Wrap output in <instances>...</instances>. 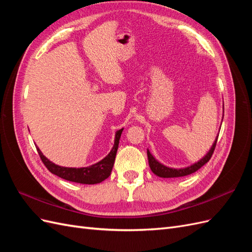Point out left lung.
I'll list each match as a JSON object with an SVG mask.
<instances>
[{"label":"left lung","mask_w":252,"mask_h":252,"mask_svg":"<svg viewBox=\"0 0 252 252\" xmlns=\"http://www.w3.org/2000/svg\"><path fill=\"white\" fill-rule=\"evenodd\" d=\"M217 141H218V136H217L216 141L213 142L209 151L206 154V156H204L200 159L199 162H196L188 167H185V168H179V169L178 168H170V167H167V166L163 165L162 163H159L158 159L150 154V151L147 149L148 163L150 166V169L152 172H154L159 178H180V177H185V175H188V174H191V173L195 172L196 170H199L202 166H204L209 161L212 154H213V151H215Z\"/></svg>","instance_id":"obj_1"}]
</instances>
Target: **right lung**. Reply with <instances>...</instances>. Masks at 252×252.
<instances>
[{
	"label": "right lung",
	"mask_w": 252,
	"mask_h": 252,
	"mask_svg": "<svg viewBox=\"0 0 252 252\" xmlns=\"http://www.w3.org/2000/svg\"><path fill=\"white\" fill-rule=\"evenodd\" d=\"M123 129L124 128H122L116 132L113 147L110 150L109 154L103 159H101L100 162L90 165L88 167L72 168V167H63V166L56 165L55 163L50 162L49 159L42 154V151L40 150L39 147L37 146L35 147L37 152H39V156L42 159V162L44 163L45 166L47 167V169L51 173L70 182L80 183V184L94 185V184H97V183H101L102 181L106 180L110 175L113 164H114V159H116L119 142H120V138Z\"/></svg>",
	"instance_id": "1"
}]
</instances>
